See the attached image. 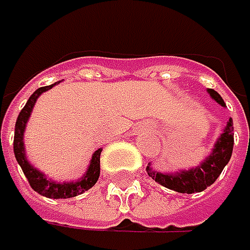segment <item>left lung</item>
I'll list each match as a JSON object with an SVG mask.
<instances>
[{
	"label": "left lung",
	"instance_id": "1",
	"mask_svg": "<svg viewBox=\"0 0 250 250\" xmlns=\"http://www.w3.org/2000/svg\"><path fill=\"white\" fill-rule=\"evenodd\" d=\"M208 92L218 104L226 107L223 97L218 94L215 89L209 88ZM233 144H234V128H233V119L230 118L223 134L216 140L210 154L203 162H200L199 167L187 169V171L183 169L174 174H167V172L154 171L148 165L146 171L148 177H151L156 183H159L161 186L169 190H174L178 193H187V194L200 193L209 186H212L216 181V178L221 175L223 169L230 162L231 153H233Z\"/></svg>",
	"mask_w": 250,
	"mask_h": 250
}]
</instances>
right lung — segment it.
Instances as JSON below:
<instances>
[{"label":"right lung","mask_w":250,"mask_h":250,"mask_svg":"<svg viewBox=\"0 0 250 250\" xmlns=\"http://www.w3.org/2000/svg\"><path fill=\"white\" fill-rule=\"evenodd\" d=\"M56 83H59V82H54L53 85H48V86L38 88L26 102L24 107L19 113L17 121H16L13 148H14V156H16L17 164L20 165L23 174L26 175L30 187H32L37 193H40L41 196L50 197V199H69V197H75L78 194H82L83 191L89 190L97 183V180L100 177V153H102V148L96 150L94 154H92L89 167H88V169L82 178H79L76 181H69V183H56L53 180H48L41 171H38L32 164L27 161L26 151H24V143H23L24 128H26V124L30 118V113H32V110H34V106H35L38 97L42 94V92L51 89Z\"/></svg>","instance_id":"right-lung-1"}]
</instances>
